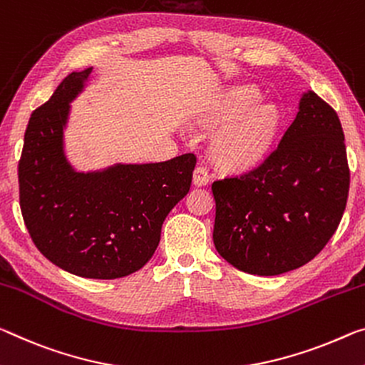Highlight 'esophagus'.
<instances>
[{
	"label": "esophagus",
	"mask_w": 365,
	"mask_h": 365,
	"mask_svg": "<svg viewBox=\"0 0 365 365\" xmlns=\"http://www.w3.org/2000/svg\"><path fill=\"white\" fill-rule=\"evenodd\" d=\"M210 182V175H207V170L205 167H196L193 172V185L195 187H205Z\"/></svg>",
	"instance_id": "esophagus-1"
}]
</instances>
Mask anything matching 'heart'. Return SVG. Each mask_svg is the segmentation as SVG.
Instances as JSON below:
<instances>
[{"mask_svg": "<svg viewBox=\"0 0 365 365\" xmlns=\"http://www.w3.org/2000/svg\"><path fill=\"white\" fill-rule=\"evenodd\" d=\"M255 86L239 84L221 92L201 115V123L217 130L210 141L211 160L229 173H248L264 164L282 128V112L259 102Z\"/></svg>", "mask_w": 365, "mask_h": 365, "instance_id": "b5f03b06", "label": "heart"}]
</instances>
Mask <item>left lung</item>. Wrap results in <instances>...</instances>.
Wrapping results in <instances>:
<instances>
[{
  "mask_svg": "<svg viewBox=\"0 0 365 365\" xmlns=\"http://www.w3.org/2000/svg\"><path fill=\"white\" fill-rule=\"evenodd\" d=\"M348 193L341 121L315 92H304L296 120L264 164L212 183L214 247L248 274L297 269L336 232Z\"/></svg>",
  "mask_w": 365,
  "mask_h": 365,
  "instance_id": "1",
  "label": "left lung"
}]
</instances>
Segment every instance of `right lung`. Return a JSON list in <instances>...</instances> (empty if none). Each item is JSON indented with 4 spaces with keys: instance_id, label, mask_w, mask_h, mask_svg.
Masks as SVG:
<instances>
[{
    "instance_id": "1",
    "label": "right lung",
    "mask_w": 365,
    "mask_h": 365,
    "mask_svg": "<svg viewBox=\"0 0 365 365\" xmlns=\"http://www.w3.org/2000/svg\"><path fill=\"white\" fill-rule=\"evenodd\" d=\"M91 74L92 68L68 74L34 110L19 160V200L45 258L81 277L115 279L151 259L164 219L188 193L196 158L78 172L66 158L65 128Z\"/></svg>"
}]
</instances>
